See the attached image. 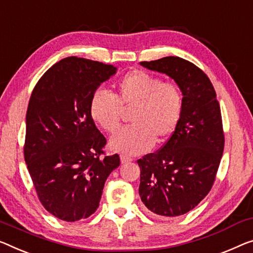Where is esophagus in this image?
<instances>
[{
  "mask_svg": "<svg viewBox=\"0 0 253 253\" xmlns=\"http://www.w3.org/2000/svg\"><path fill=\"white\" fill-rule=\"evenodd\" d=\"M133 160L131 159V158H129V157H126V156H120V161H122V164L124 165V164H128V163H130V161Z\"/></svg>",
  "mask_w": 253,
  "mask_h": 253,
  "instance_id": "esophagus-1",
  "label": "esophagus"
}]
</instances>
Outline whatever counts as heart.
<instances>
[{"instance_id":"heart-1","label":"heart","mask_w":253,"mask_h":253,"mask_svg":"<svg viewBox=\"0 0 253 253\" xmlns=\"http://www.w3.org/2000/svg\"><path fill=\"white\" fill-rule=\"evenodd\" d=\"M124 110H131V126L116 133L109 144L116 152L136 156L171 136L182 117V93L175 83L129 71L117 83L114 94L96 89L89 101L90 118L107 133L118 129Z\"/></svg>"}]
</instances>
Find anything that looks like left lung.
I'll return each instance as SVG.
<instances>
[{
    "label": "left lung",
    "mask_w": 253,
    "mask_h": 253,
    "mask_svg": "<svg viewBox=\"0 0 253 253\" xmlns=\"http://www.w3.org/2000/svg\"><path fill=\"white\" fill-rule=\"evenodd\" d=\"M139 65L174 79L183 95V111L163 148L137 161L138 193L158 216H180L195 208L214 182L224 151L219 103L208 76L185 59L166 56Z\"/></svg>",
    "instance_id": "8db88e82"
}]
</instances>
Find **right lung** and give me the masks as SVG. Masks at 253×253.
<instances>
[{
  "mask_svg": "<svg viewBox=\"0 0 253 253\" xmlns=\"http://www.w3.org/2000/svg\"><path fill=\"white\" fill-rule=\"evenodd\" d=\"M117 73L111 65L69 56L45 73L26 115L25 161L40 201L65 221L87 218L99 207L118 154L101 157L107 139L89 115V101Z\"/></svg>",
  "mask_w": 253,
  "mask_h": 253,
  "instance_id": "1",
  "label": "right lung"
}]
</instances>
